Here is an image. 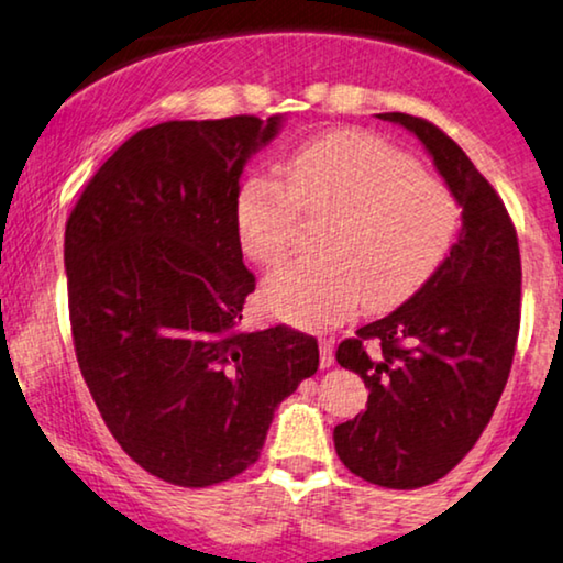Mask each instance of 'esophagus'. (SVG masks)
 I'll use <instances>...</instances> for the list:
<instances>
[{"label": "esophagus", "mask_w": 563, "mask_h": 563, "mask_svg": "<svg viewBox=\"0 0 563 563\" xmlns=\"http://www.w3.org/2000/svg\"><path fill=\"white\" fill-rule=\"evenodd\" d=\"M319 364L322 368H330L334 364V351H332V340H319Z\"/></svg>", "instance_id": "34e87169"}]
</instances>
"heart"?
<instances>
[{"mask_svg":"<svg viewBox=\"0 0 563 563\" xmlns=\"http://www.w3.org/2000/svg\"><path fill=\"white\" fill-rule=\"evenodd\" d=\"M327 220L319 252L277 269L262 288L267 314L296 327H330L358 301L382 311L431 280L460 231V205L393 142L334 130L286 161V184L254 176L239 191L236 233L252 262L275 267L294 249L298 220Z\"/></svg>","mask_w":563,"mask_h":563,"instance_id":"b5f03b06","label":"heart"}]
</instances>
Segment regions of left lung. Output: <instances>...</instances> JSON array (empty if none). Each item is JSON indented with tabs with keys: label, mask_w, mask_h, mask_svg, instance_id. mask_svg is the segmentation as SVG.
<instances>
[{
	"label": "left lung",
	"mask_w": 563,
	"mask_h": 563,
	"mask_svg": "<svg viewBox=\"0 0 563 563\" xmlns=\"http://www.w3.org/2000/svg\"><path fill=\"white\" fill-rule=\"evenodd\" d=\"M379 119L423 142L462 208L431 280L338 347V364L368 387L366 410L334 426L338 457L374 486L405 490L444 478L494 416L515 358L522 267L501 197L457 142L410 113Z\"/></svg>",
	"instance_id": "left-lung-1"
}]
</instances>
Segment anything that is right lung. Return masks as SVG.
<instances>
[{"label":"right lung","mask_w":563,"mask_h":563,"mask_svg":"<svg viewBox=\"0 0 563 563\" xmlns=\"http://www.w3.org/2000/svg\"><path fill=\"white\" fill-rule=\"evenodd\" d=\"M280 126L277 113L140 130L96 170L64 231L85 384L122 450L174 486L254 465L277 405L319 366L311 334L236 330L254 290L239 179Z\"/></svg>","instance_id":"obj_1"}]
</instances>
